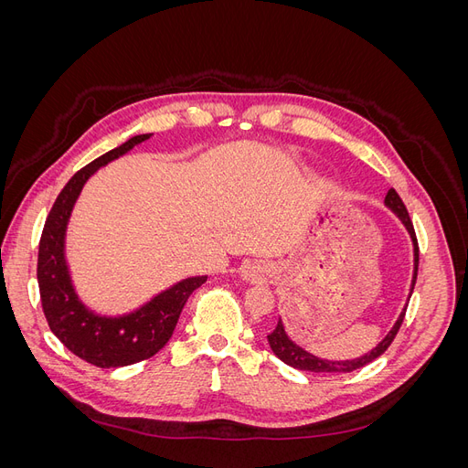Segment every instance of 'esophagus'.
I'll use <instances>...</instances> for the list:
<instances>
[{"instance_id": "obj_1", "label": "esophagus", "mask_w": 468, "mask_h": 468, "mask_svg": "<svg viewBox=\"0 0 468 468\" xmlns=\"http://www.w3.org/2000/svg\"><path fill=\"white\" fill-rule=\"evenodd\" d=\"M265 273L267 269L261 267V265H256V263H248L242 267V277L246 281H251V282H260L265 279Z\"/></svg>"}]
</instances>
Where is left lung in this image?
I'll return each mask as SVG.
<instances>
[{
  "label": "left lung",
  "mask_w": 468,
  "mask_h": 468,
  "mask_svg": "<svg viewBox=\"0 0 468 468\" xmlns=\"http://www.w3.org/2000/svg\"><path fill=\"white\" fill-rule=\"evenodd\" d=\"M385 205L394 212L396 217L400 218V222L406 226L410 238H412V244H414V277H412V287H410V294H408V296H412V291H414V285H416V277H418V263H420V250H418V239H416V232H414V224H412V220H410L408 210H406L402 199L399 197V193H396L394 189H390L387 193ZM406 306H404V310L400 313L399 320L394 322L390 332L385 337H382V342H378V346L373 347L369 353H365V356H361L357 359H351V361H328V359H320V357L313 356V353H308L301 346H296L292 339L287 335L285 325H282L281 318H279V322L275 325V330L267 335V342H269V346H271L275 356L282 363H287V365L294 367V369H299V371H310V373H351V371H356V369H361V367H365L367 363L375 361L377 357H380L382 353L388 349V346L392 344V339L396 337V334H399L400 325L404 322Z\"/></svg>",
  "instance_id": "8db88e82"
}]
</instances>
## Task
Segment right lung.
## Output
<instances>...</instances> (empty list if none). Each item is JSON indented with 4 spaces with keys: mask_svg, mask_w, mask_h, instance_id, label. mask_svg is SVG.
Segmentation results:
<instances>
[{
    "mask_svg": "<svg viewBox=\"0 0 468 468\" xmlns=\"http://www.w3.org/2000/svg\"><path fill=\"white\" fill-rule=\"evenodd\" d=\"M150 136H133L119 148L81 167L56 197L38 244L37 279L42 310L52 334L74 356L101 369L133 365L155 356L172 337L189 294L207 281V275L183 279L133 313L121 316L95 314L80 301L74 289L66 261V230L78 197L99 167L121 158Z\"/></svg>",
    "mask_w": 468,
    "mask_h": 468,
    "instance_id": "1",
    "label": "right lung"
}]
</instances>
